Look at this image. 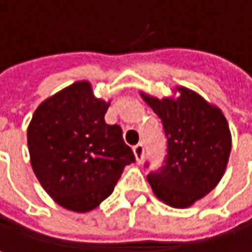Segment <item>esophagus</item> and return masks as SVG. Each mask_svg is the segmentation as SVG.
Here are the masks:
<instances>
[{
	"label": "esophagus",
	"instance_id": "obj_1",
	"mask_svg": "<svg viewBox=\"0 0 252 252\" xmlns=\"http://www.w3.org/2000/svg\"><path fill=\"white\" fill-rule=\"evenodd\" d=\"M132 152H134V156H135L137 163H141L143 159H144V144L143 143H138L137 146L132 147Z\"/></svg>",
	"mask_w": 252,
	"mask_h": 252
}]
</instances>
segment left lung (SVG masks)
<instances>
[{"mask_svg": "<svg viewBox=\"0 0 252 252\" xmlns=\"http://www.w3.org/2000/svg\"><path fill=\"white\" fill-rule=\"evenodd\" d=\"M179 97L143 96L160 118L166 155L147 181L158 198L184 209L209 194L222 179L230 155V132L223 114L197 93L178 87ZM149 168V162L144 163Z\"/></svg>", "mask_w": 252, "mask_h": 252, "instance_id": "8db88e82", "label": "left lung"}]
</instances>
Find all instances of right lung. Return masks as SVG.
Wrapping results in <instances>:
<instances>
[{
    "label": "right lung",
    "mask_w": 252,
    "mask_h": 252,
    "mask_svg": "<svg viewBox=\"0 0 252 252\" xmlns=\"http://www.w3.org/2000/svg\"><path fill=\"white\" fill-rule=\"evenodd\" d=\"M109 103L78 81L46 99L27 129L30 162L45 191L63 207L86 213L114 191L135 162L120 126H108Z\"/></svg>",
    "instance_id": "1"
}]
</instances>
